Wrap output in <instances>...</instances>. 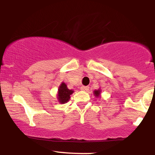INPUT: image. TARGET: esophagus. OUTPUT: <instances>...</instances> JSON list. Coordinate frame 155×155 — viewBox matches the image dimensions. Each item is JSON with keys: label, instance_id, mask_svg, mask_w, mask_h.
<instances>
[{"label": "esophagus", "instance_id": "obj_1", "mask_svg": "<svg viewBox=\"0 0 155 155\" xmlns=\"http://www.w3.org/2000/svg\"><path fill=\"white\" fill-rule=\"evenodd\" d=\"M81 90H83V91H88L89 87L88 86H82V87H81Z\"/></svg>", "mask_w": 155, "mask_h": 155}]
</instances>
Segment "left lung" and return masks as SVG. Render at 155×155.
<instances>
[{
	"instance_id": "obj_1",
	"label": "left lung",
	"mask_w": 155,
	"mask_h": 155,
	"mask_svg": "<svg viewBox=\"0 0 155 155\" xmlns=\"http://www.w3.org/2000/svg\"><path fill=\"white\" fill-rule=\"evenodd\" d=\"M101 92V90H100V89H98L97 90H95V91H94V95H95V97H100Z\"/></svg>"
}]
</instances>
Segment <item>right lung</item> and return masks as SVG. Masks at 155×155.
<instances>
[{
	"instance_id": "1",
	"label": "right lung",
	"mask_w": 155,
	"mask_h": 155,
	"mask_svg": "<svg viewBox=\"0 0 155 155\" xmlns=\"http://www.w3.org/2000/svg\"><path fill=\"white\" fill-rule=\"evenodd\" d=\"M74 90H69L67 87V85L64 82H62L58 89V99L60 104H65L70 100L71 95L73 94Z\"/></svg>"
}]
</instances>
